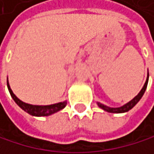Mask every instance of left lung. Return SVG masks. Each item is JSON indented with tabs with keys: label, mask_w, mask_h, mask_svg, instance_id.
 <instances>
[{
	"label": "left lung",
	"mask_w": 154,
	"mask_h": 154,
	"mask_svg": "<svg viewBox=\"0 0 154 154\" xmlns=\"http://www.w3.org/2000/svg\"><path fill=\"white\" fill-rule=\"evenodd\" d=\"M148 81H149V73H148V78H147V80L144 84V86L143 88L141 89V91H139V94L134 98V99H132L130 102H128L127 104H125L124 106H120V107H109V106H106L103 104H100V103H97L98 106L101 107V108H103L104 110L107 111V112H110V113H124V112H127L129 111L130 109H132L133 107H134L137 103H138V101L141 99V97L143 96L144 94V92L147 89V85H148Z\"/></svg>",
	"instance_id": "left-lung-1"
}]
</instances>
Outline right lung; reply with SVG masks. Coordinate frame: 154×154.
Segmentation results:
<instances>
[{"label": "right lung", "mask_w": 154, "mask_h": 154, "mask_svg": "<svg viewBox=\"0 0 154 154\" xmlns=\"http://www.w3.org/2000/svg\"><path fill=\"white\" fill-rule=\"evenodd\" d=\"M7 87L9 90V92L12 96V98L14 99V101L17 103V105L21 107L24 111H26L27 113H29L32 116H36V117H41V116H49L51 114H53L55 112L60 111V109H63L66 106V101L64 102H60V103H57V104H53V105H49V106H34V105H30L24 103L22 101H20L15 94L14 92L12 91L9 83L7 80Z\"/></svg>", "instance_id": "obj_1"}]
</instances>
